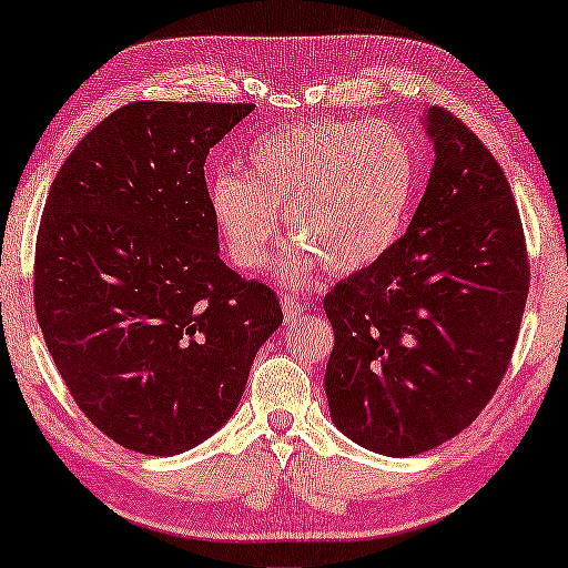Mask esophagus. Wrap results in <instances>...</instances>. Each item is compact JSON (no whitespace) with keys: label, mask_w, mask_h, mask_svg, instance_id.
Here are the masks:
<instances>
[{"label":"esophagus","mask_w":568,"mask_h":568,"mask_svg":"<svg viewBox=\"0 0 568 568\" xmlns=\"http://www.w3.org/2000/svg\"><path fill=\"white\" fill-rule=\"evenodd\" d=\"M282 310H284V317L286 320H296V317H302V314L306 312V306H304V302H300V296L284 294L282 296Z\"/></svg>","instance_id":"1"}]
</instances>
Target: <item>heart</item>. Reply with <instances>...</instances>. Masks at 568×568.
Masks as SVG:
<instances>
[{"mask_svg": "<svg viewBox=\"0 0 568 568\" xmlns=\"http://www.w3.org/2000/svg\"><path fill=\"white\" fill-rule=\"evenodd\" d=\"M413 143L389 123L322 118L262 135L246 151L244 179L216 173L209 206L231 262L262 272L278 213L296 244L282 274L304 282L314 266L355 274L403 236L415 196Z\"/></svg>", "mask_w": 568, "mask_h": 568, "instance_id": "1", "label": "heart"}]
</instances>
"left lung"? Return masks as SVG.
I'll return each instance as SVG.
<instances>
[{
    "instance_id": "1",
    "label": "left lung",
    "mask_w": 568,
    "mask_h": 568,
    "mask_svg": "<svg viewBox=\"0 0 568 568\" xmlns=\"http://www.w3.org/2000/svg\"><path fill=\"white\" fill-rule=\"evenodd\" d=\"M435 165L410 226L385 258L324 296L334 347L332 420L365 448H438L490 403L514 355L528 251L510 185L478 135L433 105Z\"/></svg>"
}]
</instances>
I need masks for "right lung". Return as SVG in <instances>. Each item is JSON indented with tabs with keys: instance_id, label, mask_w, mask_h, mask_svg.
Instances as JSON below:
<instances>
[{
	"instance_id": "right-lung-1",
	"label": "right lung",
	"mask_w": 568,
	"mask_h": 568,
	"mask_svg": "<svg viewBox=\"0 0 568 568\" xmlns=\"http://www.w3.org/2000/svg\"><path fill=\"white\" fill-rule=\"evenodd\" d=\"M251 102H128L64 158L34 246V312L88 420L145 455L234 415L278 296L219 256L206 155Z\"/></svg>"
}]
</instances>
